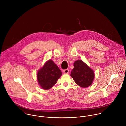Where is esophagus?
<instances>
[{
  "mask_svg": "<svg viewBox=\"0 0 126 126\" xmlns=\"http://www.w3.org/2000/svg\"><path fill=\"white\" fill-rule=\"evenodd\" d=\"M63 73L64 74H68L69 73V70L68 69H65L63 71Z\"/></svg>",
  "mask_w": 126,
  "mask_h": 126,
  "instance_id": "esophagus-1",
  "label": "esophagus"
}]
</instances>
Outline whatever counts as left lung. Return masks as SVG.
<instances>
[{"instance_id":"obj_1","label":"left lung","mask_w":126,"mask_h":126,"mask_svg":"<svg viewBox=\"0 0 126 126\" xmlns=\"http://www.w3.org/2000/svg\"><path fill=\"white\" fill-rule=\"evenodd\" d=\"M70 76L79 86L87 88L92 85L95 78L94 71L81 60L75 61Z\"/></svg>"}]
</instances>
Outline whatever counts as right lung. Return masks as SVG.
Instances as JSON below:
<instances>
[{"instance_id": "1", "label": "right lung", "mask_w": 126, "mask_h": 126, "mask_svg": "<svg viewBox=\"0 0 126 126\" xmlns=\"http://www.w3.org/2000/svg\"><path fill=\"white\" fill-rule=\"evenodd\" d=\"M61 75L62 72L58 67L50 59L38 71L37 79L42 89L48 90L56 84Z\"/></svg>"}]
</instances>
